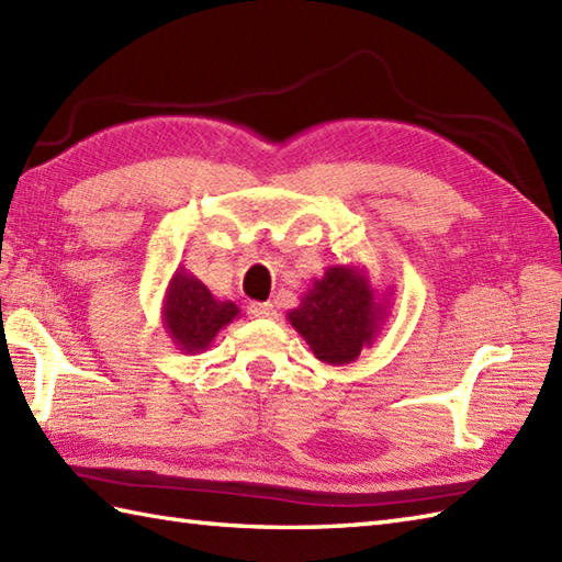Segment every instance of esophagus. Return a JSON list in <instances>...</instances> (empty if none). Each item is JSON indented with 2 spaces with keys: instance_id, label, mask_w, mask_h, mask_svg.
<instances>
[{
  "instance_id": "1",
  "label": "esophagus",
  "mask_w": 562,
  "mask_h": 562,
  "mask_svg": "<svg viewBox=\"0 0 562 562\" xmlns=\"http://www.w3.org/2000/svg\"><path fill=\"white\" fill-rule=\"evenodd\" d=\"M248 314L254 318H274L278 316V308H274L270 302L266 304H250L248 306Z\"/></svg>"
}]
</instances>
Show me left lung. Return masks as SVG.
I'll use <instances>...</instances> for the list:
<instances>
[{
    "mask_svg": "<svg viewBox=\"0 0 562 562\" xmlns=\"http://www.w3.org/2000/svg\"><path fill=\"white\" fill-rule=\"evenodd\" d=\"M391 294H376L367 268L330 266L312 282L288 321L316 360L333 367L350 364L374 345L389 316Z\"/></svg>",
    "mask_w": 562,
    "mask_h": 562,
    "instance_id": "left-lung-1",
    "label": "left lung"
}]
</instances>
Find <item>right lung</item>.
Returning a JSON list of instances; mask_svg holds the SVG:
<instances>
[{"mask_svg":"<svg viewBox=\"0 0 562 562\" xmlns=\"http://www.w3.org/2000/svg\"><path fill=\"white\" fill-rule=\"evenodd\" d=\"M241 314L238 306L229 300H217L205 282H200L195 274L186 268H178L169 280V288L164 294L161 321L164 328L173 340L176 350L183 355H198L207 350L217 333L229 326Z\"/></svg>","mask_w":562,"mask_h":562,"instance_id":"right-lung-1","label":"right lung"}]
</instances>
